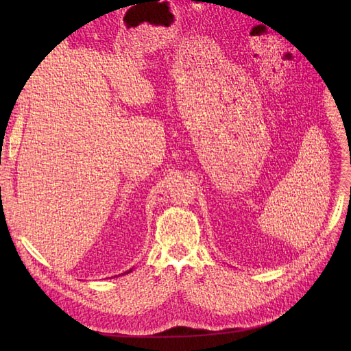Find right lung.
I'll return each instance as SVG.
<instances>
[{"label":"right lung","mask_w":351,"mask_h":351,"mask_svg":"<svg viewBox=\"0 0 351 351\" xmlns=\"http://www.w3.org/2000/svg\"><path fill=\"white\" fill-rule=\"evenodd\" d=\"M127 272H132V269H130V271H127ZM127 272H124V274H127Z\"/></svg>","instance_id":"obj_1"}]
</instances>
